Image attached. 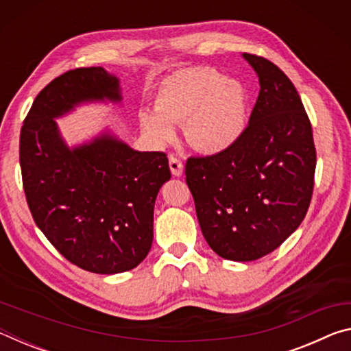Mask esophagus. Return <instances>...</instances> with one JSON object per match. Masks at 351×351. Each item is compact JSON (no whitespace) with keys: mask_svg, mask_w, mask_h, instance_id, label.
Instances as JSON below:
<instances>
[{"mask_svg":"<svg viewBox=\"0 0 351 351\" xmlns=\"http://www.w3.org/2000/svg\"><path fill=\"white\" fill-rule=\"evenodd\" d=\"M169 165H170V170L171 173H173L175 176H181L182 171H184V164L180 158L176 156H170L169 158Z\"/></svg>","mask_w":351,"mask_h":351,"instance_id":"obj_1","label":"esophagus"}]
</instances>
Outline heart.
Here are the masks:
<instances>
[{"instance_id": "obj_1", "label": "heart", "mask_w": 351, "mask_h": 351, "mask_svg": "<svg viewBox=\"0 0 351 351\" xmlns=\"http://www.w3.org/2000/svg\"><path fill=\"white\" fill-rule=\"evenodd\" d=\"M139 121L158 145L173 141V125H181L184 139L197 152L223 153L245 133L247 96L239 80L223 77L217 69L178 71L159 86L154 112L142 111Z\"/></svg>"}]
</instances>
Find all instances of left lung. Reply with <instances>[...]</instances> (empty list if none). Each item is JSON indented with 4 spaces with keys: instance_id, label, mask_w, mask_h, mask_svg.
<instances>
[{
    "instance_id": "8db88e82",
    "label": "left lung",
    "mask_w": 351,
    "mask_h": 351,
    "mask_svg": "<svg viewBox=\"0 0 351 351\" xmlns=\"http://www.w3.org/2000/svg\"><path fill=\"white\" fill-rule=\"evenodd\" d=\"M260 93L234 147L189 158L186 181L207 245L219 257L252 261L299 228L313 197L316 148L299 93L274 63L243 54Z\"/></svg>"
}]
</instances>
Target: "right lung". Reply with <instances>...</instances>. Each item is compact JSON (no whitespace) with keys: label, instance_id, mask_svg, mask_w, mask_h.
I'll use <instances>...</instances> for the list:
<instances>
[{"label":"right lung","instance_id":"add662e5","mask_svg":"<svg viewBox=\"0 0 351 351\" xmlns=\"http://www.w3.org/2000/svg\"><path fill=\"white\" fill-rule=\"evenodd\" d=\"M121 104L102 66L68 71L35 97L20 134V165L35 224L79 268L117 274L138 266L153 243V210L170 180L167 154L138 152L104 132L69 148L56 119L86 102Z\"/></svg>","mask_w":351,"mask_h":351}]
</instances>
